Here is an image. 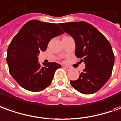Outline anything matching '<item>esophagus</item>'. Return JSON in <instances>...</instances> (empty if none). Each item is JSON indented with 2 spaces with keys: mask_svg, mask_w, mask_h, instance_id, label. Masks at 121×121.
<instances>
[{
  "mask_svg": "<svg viewBox=\"0 0 121 121\" xmlns=\"http://www.w3.org/2000/svg\"><path fill=\"white\" fill-rule=\"evenodd\" d=\"M62 67L64 68L66 70H71L72 67L70 66H66V65H62Z\"/></svg>",
  "mask_w": 121,
  "mask_h": 121,
  "instance_id": "esophagus-1",
  "label": "esophagus"
}]
</instances>
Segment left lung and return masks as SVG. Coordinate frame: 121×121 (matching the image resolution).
<instances>
[{"instance_id": "8db88e82", "label": "left lung", "mask_w": 121, "mask_h": 121, "mask_svg": "<svg viewBox=\"0 0 121 121\" xmlns=\"http://www.w3.org/2000/svg\"><path fill=\"white\" fill-rule=\"evenodd\" d=\"M59 26L75 41V55L84 61L86 68L70 84L84 94L99 90L111 77L115 56L109 41L100 31L86 22L60 23Z\"/></svg>"}]
</instances>
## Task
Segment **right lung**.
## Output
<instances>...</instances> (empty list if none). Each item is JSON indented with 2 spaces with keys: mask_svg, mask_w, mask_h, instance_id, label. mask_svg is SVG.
Returning a JSON list of instances; mask_svg holds the SVG:
<instances>
[{
  "mask_svg": "<svg viewBox=\"0 0 121 121\" xmlns=\"http://www.w3.org/2000/svg\"><path fill=\"white\" fill-rule=\"evenodd\" d=\"M64 34L56 24L34 20L27 22L12 40L8 48L6 61L11 76L20 86L31 91H39L52 82L56 62L41 66L38 54L45 51L50 40Z\"/></svg>",
  "mask_w": 121,
  "mask_h": 121,
  "instance_id": "obj_1",
  "label": "right lung"
}]
</instances>
